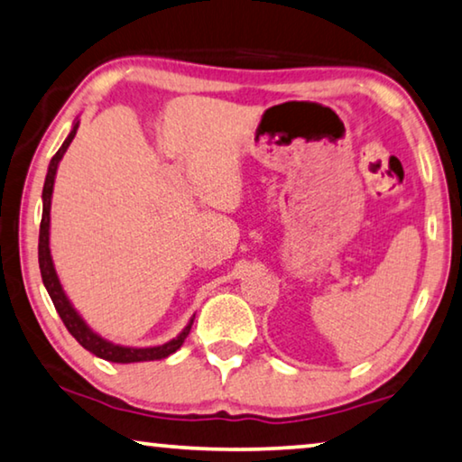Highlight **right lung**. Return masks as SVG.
<instances>
[{"instance_id": "add662e5", "label": "right lung", "mask_w": 462, "mask_h": 462, "mask_svg": "<svg viewBox=\"0 0 462 462\" xmlns=\"http://www.w3.org/2000/svg\"><path fill=\"white\" fill-rule=\"evenodd\" d=\"M78 125H80V119H74L72 132L68 134V138L63 140V144L55 157L49 162L47 169V177H45V186H42V218H41V231H39V268H41V276H42V285H45L49 297L58 310L60 318L66 324V328L69 330L78 343H80L84 349L90 351L97 357H101L105 361H113V364H138V361H154V359H165L169 355H173L180 346L183 345V340L189 335L191 324H194V318H189V322L186 328H183L180 335L175 338L169 340L165 345H157V346H125V345H116L111 340L103 338L98 332H95L90 326L84 322V318L78 314L72 301L68 300L66 291H63L60 276L55 273L53 266V258H51V247H49V226H51V196H53V183H55V173H58L60 161L66 154L68 146L72 144V140L78 132Z\"/></svg>"}]
</instances>
